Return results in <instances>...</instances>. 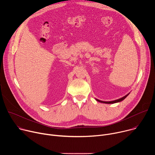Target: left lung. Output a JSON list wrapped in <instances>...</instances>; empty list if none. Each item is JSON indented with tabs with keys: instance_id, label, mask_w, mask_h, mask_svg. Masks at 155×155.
<instances>
[{
	"instance_id": "8db88e82",
	"label": "left lung",
	"mask_w": 155,
	"mask_h": 155,
	"mask_svg": "<svg viewBox=\"0 0 155 155\" xmlns=\"http://www.w3.org/2000/svg\"><path fill=\"white\" fill-rule=\"evenodd\" d=\"M129 94V93H128L127 94H126V96H124V97L120 98V99H117V100H115V101H101V100H99L97 99H96V100L99 102H101V103H104V104H114V103H117V102H120L122 101H123L128 95Z\"/></svg>"
}]
</instances>
